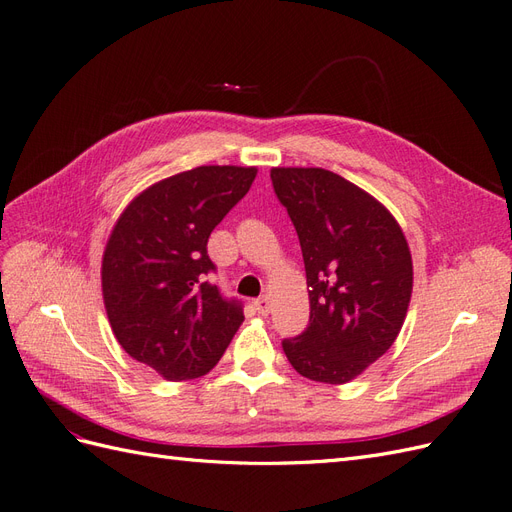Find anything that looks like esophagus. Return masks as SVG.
Wrapping results in <instances>:
<instances>
[{
  "label": "esophagus",
  "mask_w": 512,
  "mask_h": 512,
  "mask_svg": "<svg viewBox=\"0 0 512 512\" xmlns=\"http://www.w3.org/2000/svg\"><path fill=\"white\" fill-rule=\"evenodd\" d=\"M254 309H256V312H258L260 316H267V314L271 312V301H269V297H258V299L254 301Z\"/></svg>",
  "instance_id": "esophagus-1"
}]
</instances>
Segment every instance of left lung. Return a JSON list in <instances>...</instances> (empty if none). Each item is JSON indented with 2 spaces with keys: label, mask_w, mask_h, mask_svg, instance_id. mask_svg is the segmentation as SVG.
I'll use <instances>...</instances> for the list:
<instances>
[{
  "label": "left lung",
  "mask_w": 512,
  "mask_h": 512,
  "mask_svg": "<svg viewBox=\"0 0 512 512\" xmlns=\"http://www.w3.org/2000/svg\"><path fill=\"white\" fill-rule=\"evenodd\" d=\"M275 196L299 235L307 329L282 348L301 376L344 384L393 346L412 294V256L374 196L324 168H273Z\"/></svg>",
  "instance_id": "left-lung-1"
}]
</instances>
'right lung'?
<instances>
[{
  "label": "right lung",
  "instance_id": "right-lung-1",
  "mask_svg": "<svg viewBox=\"0 0 512 512\" xmlns=\"http://www.w3.org/2000/svg\"><path fill=\"white\" fill-rule=\"evenodd\" d=\"M254 166H198L153 183L121 213L102 258V294L121 348L166 380L205 376L243 322L209 275L213 228L250 190Z\"/></svg>",
  "mask_w": 512,
  "mask_h": 512
}]
</instances>
